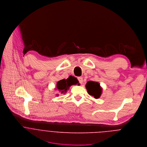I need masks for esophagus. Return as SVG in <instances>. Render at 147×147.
Here are the masks:
<instances>
[{"label":"esophagus","instance_id":"obj_1","mask_svg":"<svg viewBox=\"0 0 147 147\" xmlns=\"http://www.w3.org/2000/svg\"><path fill=\"white\" fill-rule=\"evenodd\" d=\"M78 81H79V82L80 84H82L83 81L82 77H78Z\"/></svg>","mask_w":147,"mask_h":147}]
</instances>
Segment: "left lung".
I'll list each match as a JSON object with an SVG mask.
<instances>
[{
    "instance_id": "left-lung-1",
    "label": "left lung",
    "mask_w": 147,
    "mask_h": 147,
    "mask_svg": "<svg viewBox=\"0 0 147 147\" xmlns=\"http://www.w3.org/2000/svg\"><path fill=\"white\" fill-rule=\"evenodd\" d=\"M86 88L88 93L96 98H100L101 94V88L99 83L92 81H89L87 83Z\"/></svg>"
}]
</instances>
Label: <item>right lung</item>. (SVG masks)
<instances>
[{"mask_svg": "<svg viewBox=\"0 0 147 147\" xmlns=\"http://www.w3.org/2000/svg\"><path fill=\"white\" fill-rule=\"evenodd\" d=\"M77 83H78L77 80H76V78L75 77L69 76L66 80L62 79L59 81L57 83L56 87H57V88L59 90V91H60V92L63 94V93L66 92L69 87H70L71 85L76 84Z\"/></svg>", "mask_w": 147, "mask_h": 147, "instance_id": "1", "label": "right lung"}]
</instances>
